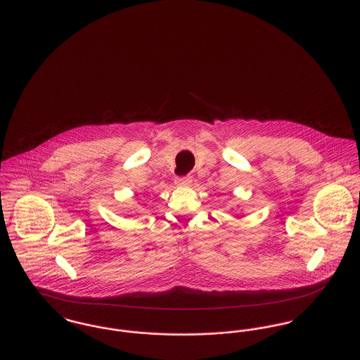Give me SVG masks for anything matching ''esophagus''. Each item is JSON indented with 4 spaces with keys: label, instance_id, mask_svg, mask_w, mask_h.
Masks as SVG:
<instances>
[{
    "label": "esophagus",
    "instance_id": "1",
    "mask_svg": "<svg viewBox=\"0 0 360 360\" xmlns=\"http://www.w3.org/2000/svg\"><path fill=\"white\" fill-rule=\"evenodd\" d=\"M175 184H176L178 186H188V185L192 184V176H189V175L178 176V178L175 179Z\"/></svg>",
    "mask_w": 360,
    "mask_h": 360
}]
</instances>
